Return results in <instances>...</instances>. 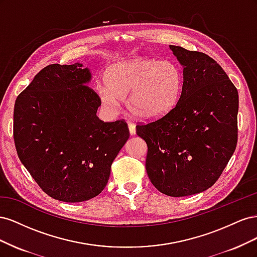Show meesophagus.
<instances>
[{
	"label": "esophagus",
	"mask_w": 257,
	"mask_h": 257,
	"mask_svg": "<svg viewBox=\"0 0 257 257\" xmlns=\"http://www.w3.org/2000/svg\"><path fill=\"white\" fill-rule=\"evenodd\" d=\"M127 125H128V130H130V133L132 135H134L136 133V125L133 122H127Z\"/></svg>",
	"instance_id": "34e87169"
}]
</instances>
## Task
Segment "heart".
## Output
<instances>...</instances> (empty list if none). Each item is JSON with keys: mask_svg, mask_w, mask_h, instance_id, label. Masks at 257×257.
Returning a JSON list of instances; mask_svg holds the SVG:
<instances>
[{"mask_svg": "<svg viewBox=\"0 0 257 257\" xmlns=\"http://www.w3.org/2000/svg\"><path fill=\"white\" fill-rule=\"evenodd\" d=\"M97 92L103 106L116 111L127 99L130 111L143 120H153L172 110L182 89V73L169 60L137 59L109 67Z\"/></svg>", "mask_w": 257, "mask_h": 257, "instance_id": "b5f03b06", "label": "heart"}]
</instances>
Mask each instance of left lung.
<instances>
[{"label": "left lung", "mask_w": 257, "mask_h": 257, "mask_svg": "<svg viewBox=\"0 0 257 257\" xmlns=\"http://www.w3.org/2000/svg\"><path fill=\"white\" fill-rule=\"evenodd\" d=\"M183 66L180 97L172 110L136 133L148 146L146 169L161 193L182 197L212 186L238 141L237 88L208 54L169 46Z\"/></svg>", "instance_id": "obj_1"}]
</instances>
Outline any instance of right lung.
Instances as JSON below:
<instances>
[{
    "label": "right lung",
    "instance_id": "1",
    "mask_svg": "<svg viewBox=\"0 0 257 257\" xmlns=\"http://www.w3.org/2000/svg\"><path fill=\"white\" fill-rule=\"evenodd\" d=\"M82 64H50L18 95L14 142L21 163L50 197L80 203L97 196L130 137L124 119L104 122Z\"/></svg>",
    "mask_w": 257,
    "mask_h": 257
}]
</instances>
